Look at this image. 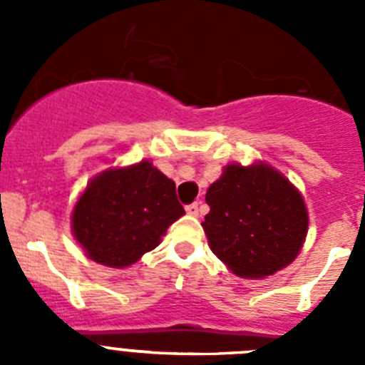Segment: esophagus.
Returning <instances> with one entry per match:
<instances>
[{"mask_svg": "<svg viewBox=\"0 0 365 365\" xmlns=\"http://www.w3.org/2000/svg\"><path fill=\"white\" fill-rule=\"evenodd\" d=\"M186 214H188V215H199V205H197V202L186 205Z\"/></svg>", "mask_w": 365, "mask_h": 365, "instance_id": "obj_1", "label": "esophagus"}]
</instances>
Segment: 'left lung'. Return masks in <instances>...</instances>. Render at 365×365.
I'll return each mask as SVG.
<instances>
[{
    "label": "left lung",
    "instance_id": "1",
    "mask_svg": "<svg viewBox=\"0 0 365 365\" xmlns=\"http://www.w3.org/2000/svg\"><path fill=\"white\" fill-rule=\"evenodd\" d=\"M202 228L212 252L241 278L259 279L291 265L309 215L302 193L272 166L228 164L206 192Z\"/></svg>",
    "mask_w": 365,
    "mask_h": 365
}]
</instances>
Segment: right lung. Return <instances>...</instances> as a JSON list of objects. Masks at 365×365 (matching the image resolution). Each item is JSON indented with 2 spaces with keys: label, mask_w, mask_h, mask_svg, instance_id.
I'll return each mask as SVG.
<instances>
[{
  "label": "right lung",
  "mask_w": 365,
  "mask_h": 365,
  "mask_svg": "<svg viewBox=\"0 0 365 365\" xmlns=\"http://www.w3.org/2000/svg\"><path fill=\"white\" fill-rule=\"evenodd\" d=\"M185 215L175 182L150 160L98 173L74 205L71 227L89 259L111 269L133 265Z\"/></svg>",
  "instance_id": "1"
}]
</instances>
